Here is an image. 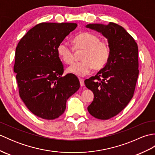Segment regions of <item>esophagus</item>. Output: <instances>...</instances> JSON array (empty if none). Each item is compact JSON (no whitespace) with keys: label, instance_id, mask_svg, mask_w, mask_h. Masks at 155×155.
<instances>
[{"label":"esophagus","instance_id":"34e87169","mask_svg":"<svg viewBox=\"0 0 155 155\" xmlns=\"http://www.w3.org/2000/svg\"><path fill=\"white\" fill-rule=\"evenodd\" d=\"M79 81H80L81 86L82 87H84V80L83 79V78H79Z\"/></svg>","mask_w":155,"mask_h":155}]
</instances>
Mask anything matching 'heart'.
<instances>
[{
	"label": "heart",
	"instance_id": "heart-1",
	"mask_svg": "<svg viewBox=\"0 0 155 155\" xmlns=\"http://www.w3.org/2000/svg\"><path fill=\"white\" fill-rule=\"evenodd\" d=\"M76 51H83L81 62H74L67 68L69 73L84 77L91 71L103 68L108 61L110 50L108 42L101 41L97 35L91 32H83L73 40ZM57 52L65 64H70L74 61V50L66 42L58 46Z\"/></svg>",
	"mask_w": 155,
	"mask_h": 155
}]
</instances>
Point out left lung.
Returning a JSON list of instances; mask_svg holds the SVG:
<instances>
[{
  "instance_id": "8db88e82",
  "label": "left lung",
  "mask_w": 155,
  "mask_h": 155,
  "mask_svg": "<svg viewBox=\"0 0 155 155\" xmlns=\"http://www.w3.org/2000/svg\"><path fill=\"white\" fill-rule=\"evenodd\" d=\"M87 27L101 32L110 47L105 67L84 81L94 96L88 111L98 119L107 120L123 110L133 97L139 72L138 46L132 36L116 23L91 24Z\"/></svg>"
}]
</instances>
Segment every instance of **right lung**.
I'll use <instances>...</instances> for the list:
<instances>
[{
    "mask_svg": "<svg viewBox=\"0 0 155 155\" xmlns=\"http://www.w3.org/2000/svg\"><path fill=\"white\" fill-rule=\"evenodd\" d=\"M77 27V23H40L16 48L14 72L19 96L29 110L43 119L62 115L67 99L80 88L77 77L62 76L64 66L57 52L58 46Z\"/></svg>",
    "mask_w": 155,
    "mask_h": 155,
    "instance_id": "right-lung-1",
    "label": "right lung"
}]
</instances>
